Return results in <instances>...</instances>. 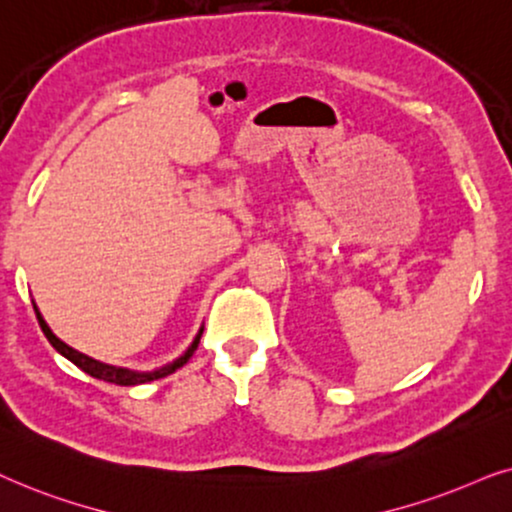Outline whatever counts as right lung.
Masks as SVG:
<instances>
[{"mask_svg":"<svg viewBox=\"0 0 512 512\" xmlns=\"http://www.w3.org/2000/svg\"><path fill=\"white\" fill-rule=\"evenodd\" d=\"M37 320H39V325H42L44 335H46V339H49V342H51L53 349H56L58 353H63V356H65L67 360H72V363L77 365L79 370H84L86 374H91V377H95V379H102V381H109V384H117V386L147 384V381H154V379L168 377V374H173V372L177 370V367H182V365L187 363L189 358H192V353L196 351V346H199V342H201V332H199V335H196V339H194V344L189 346V349H187L185 356L177 358L175 363H170V365L161 367V370H154V372H131V370H124V367H112V365L98 363V360H93V358L84 356V353H79V351L70 349V346L63 344L56 335H53V332L49 330V325L44 323V318L39 316V313H37Z\"/></svg>","mask_w":512,"mask_h":512,"instance_id":"1","label":"right lung"}]
</instances>
